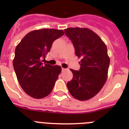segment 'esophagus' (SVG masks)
Returning a JSON list of instances; mask_svg holds the SVG:
<instances>
[{"label":"esophagus","instance_id":"34e87169","mask_svg":"<svg viewBox=\"0 0 129 129\" xmlns=\"http://www.w3.org/2000/svg\"><path fill=\"white\" fill-rule=\"evenodd\" d=\"M65 70H66V69H65V68H62V72L65 71Z\"/></svg>","mask_w":129,"mask_h":129}]
</instances>
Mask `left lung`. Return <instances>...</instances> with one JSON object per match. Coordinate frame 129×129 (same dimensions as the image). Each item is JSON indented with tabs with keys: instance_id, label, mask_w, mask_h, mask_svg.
<instances>
[{
	"instance_id": "8db88e82",
	"label": "left lung",
	"mask_w": 129,
	"mask_h": 129,
	"mask_svg": "<svg viewBox=\"0 0 129 129\" xmlns=\"http://www.w3.org/2000/svg\"><path fill=\"white\" fill-rule=\"evenodd\" d=\"M64 33L72 43L76 55L81 59L79 70L70 69L73 78L67 83V88L77 100H90L107 81L110 64L107 48L98 35L88 28H69Z\"/></svg>"
}]
</instances>
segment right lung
Wrapping results in <instances>:
<instances>
[{
	"label": "right lung",
	"mask_w": 129,
	"mask_h": 129,
	"mask_svg": "<svg viewBox=\"0 0 129 129\" xmlns=\"http://www.w3.org/2000/svg\"><path fill=\"white\" fill-rule=\"evenodd\" d=\"M63 35L62 29L34 30L25 35L16 47L13 68L20 86L29 96L41 99L53 90L61 67L42 61L53 41Z\"/></svg>",
	"instance_id": "1"
}]
</instances>
